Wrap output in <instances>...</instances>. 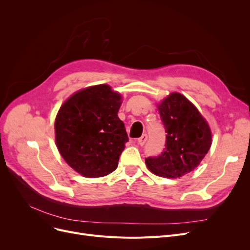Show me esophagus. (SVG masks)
<instances>
[{
    "label": "esophagus",
    "mask_w": 250,
    "mask_h": 250,
    "mask_svg": "<svg viewBox=\"0 0 250 250\" xmlns=\"http://www.w3.org/2000/svg\"><path fill=\"white\" fill-rule=\"evenodd\" d=\"M147 139H148V136H147V134H143L139 139H138V144L139 145H141V146H143L144 144L146 143V141H147Z\"/></svg>",
    "instance_id": "obj_1"
}]
</instances>
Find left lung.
Segmentation results:
<instances>
[{"mask_svg":"<svg viewBox=\"0 0 250 250\" xmlns=\"http://www.w3.org/2000/svg\"><path fill=\"white\" fill-rule=\"evenodd\" d=\"M165 127L163 152L146 158L154 174L181 177L198 167L212 145L211 129L194 105L183 95L172 93L158 105Z\"/></svg>","mask_w":250,"mask_h":250,"instance_id":"obj_1","label":"left lung"}]
</instances>
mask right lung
<instances>
[{"label":"right lung","instance_id":"add662e5","mask_svg":"<svg viewBox=\"0 0 250 250\" xmlns=\"http://www.w3.org/2000/svg\"><path fill=\"white\" fill-rule=\"evenodd\" d=\"M122 97L108 85L92 86L65 101L56 118V142L64 161L85 177L111 173L128 137L118 118Z\"/></svg>","mask_w":250,"mask_h":250}]
</instances>
